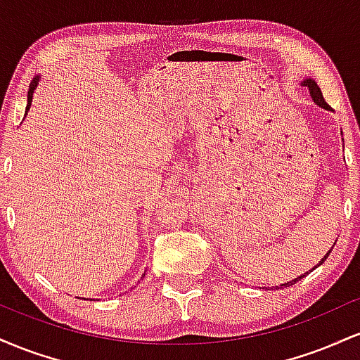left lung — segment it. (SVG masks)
Here are the masks:
<instances>
[{"label": "left lung", "instance_id": "left-lung-1", "mask_svg": "<svg viewBox=\"0 0 360 360\" xmlns=\"http://www.w3.org/2000/svg\"><path fill=\"white\" fill-rule=\"evenodd\" d=\"M303 86H307V88L309 89V94H311L313 101H315V103H316V105H320V106H321V108H325V110H332V108H330V106H328V105H326V101H325L323 94H321V89H320V88H318V84H316V82H315V81H313V79H304V81H303ZM330 252H332V250H328V254H326V255H325V257L320 260V264H323V262H325V259H326V257H328V255H330ZM313 269H315V267H313ZM307 274H308V272H307ZM307 274H303V276H300V278H296V279L289 281V283H284V284H281V288H288V286H292V284H295V283H296V281L303 279V278H304V276H307Z\"/></svg>", "mask_w": 360, "mask_h": 360}]
</instances>
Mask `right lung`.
Masks as SVG:
<instances>
[{"mask_svg":"<svg viewBox=\"0 0 360 360\" xmlns=\"http://www.w3.org/2000/svg\"><path fill=\"white\" fill-rule=\"evenodd\" d=\"M37 82H39V79H34V82H32V84H30V89H28V105H27V111L30 110L32 96H34V89L37 88Z\"/></svg>","mask_w":360,"mask_h":360,"instance_id":"obj_1","label":"right lung"}]
</instances>
